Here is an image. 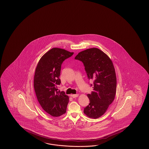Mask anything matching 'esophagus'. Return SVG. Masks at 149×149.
<instances>
[{
  "label": "esophagus",
  "mask_w": 149,
  "mask_h": 149,
  "mask_svg": "<svg viewBox=\"0 0 149 149\" xmlns=\"http://www.w3.org/2000/svg\"><path fill=\"white\" fill-rule=\"evenodd\" d=\"M71 96L73 98H76V97H77L78 96V94H73V95H71Z\"/></svg>",
  "instance_id": "obj_1"
}]
</instances>
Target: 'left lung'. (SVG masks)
I'll return each mask as SVG.
<instances>
[{
    "label": "left lung",
    "instance_id": "8db88e82",
    "mask_svg": "<svg viewBox=\"0 0 149 149\" xmlns=\"http://www.w3.org/2000/svg\"><path fill=\"white\" fill-rule=\"evenodd\" d=\"M76 60L82 62L89 80L93 81V91L87 96L89 104L84 108L87 117H100L114 100L117 78L112 62L107 55L98 48H93L80 52Z\"/></svg>",
    "mask_w": 149,
    "mask_h": 149
}]
</instances>
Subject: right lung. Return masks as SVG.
<instances>
[{"instance_id":"right-lung-1","label":"right lung","mask_w":149,"mask_h":149,"mask_svg":"<svg viewBox=\"0 0 149 149\" xmlns=\"http://www.w3.org/2000/svg\"><path fill=\"white\" fill-rule=\"evenodd\" d=\"M73 53L58 48H53L41 57L35 71L34 88L38 102L47 113L58 117L67 111L69 97L58 91L59 78L64 61Z\"/></svg>"}]
</instances>
